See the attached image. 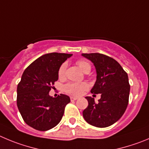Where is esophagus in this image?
Listing matches in <instances>:
<instances>
[{
    "instance_id": "esophagus-1",
    "label": "esophagus",
    "mask_w": 149,
    "mask_h": 149,
    "mask_svg": "<svg viewBox=\"0 0 149 149\" xmlns=\"http://www.w3.org/2000/svg\"><path fill=\"white\" fill-rule=\"evenodd\" d=\"M78 98H79L78 97H74V96L70 97V100H71V101H76V100H77Z\"/></svg>"
}]
</instances>
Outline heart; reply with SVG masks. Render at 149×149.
Wrapping results in <instances>:
<instances>
[{
    "mask_svg": "<svg viewBox=\"0 0 149 149\" xmlns=\"http://www.w3.org/2000/svg\"><path fill=\"white\" fill-rule=\"evenodd\" d=\"M76 65L84 73H89L91 70V65L86 60H83V59L78 60L76 62ZM66 68V63H62L60 65L58 70V76L59 79H62L65 76ZM87 88H88V85L85 82H69L64 86V91L70 95H79L82 94L86 90H87Z\"/></svg>",
    "mask_w": 149,
    "mask_h": 149,
    "instance_id": "1",
    "label": "heart"
}]
</instances>
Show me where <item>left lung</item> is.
<instances>
[{
    "instance_id": "8db88e82",
    "label": "left lung",
    "mask_w": 149,
    "mask_h": 149,
    "mask_svg": "<svg viewBox=\"0 0 149 149\" xmlns=\"http://www.w3.org/2000/svg\"><path fill=\"white\" fill-rule=\"evenodd\" d=\"M82 56L90 59L96 69L97 79L91 93H101L97 103L93 98L86 97L88 106L83 111V117L92 126L107 127L121 118L128 106L130 91L128 75L118 62L108 56L99 53Z\"/></svg>"
}]
</instances>
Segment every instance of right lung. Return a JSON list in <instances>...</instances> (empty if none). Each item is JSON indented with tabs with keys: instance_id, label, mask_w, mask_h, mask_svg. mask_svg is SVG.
<instances>
[{
	"instance_id": "1",
	"label": "right lung",
	"mask_w": 149,
	"mask_h": 149,
	"mask_svg": "<svg viewBox=\"0 0 149 149\" xmlns=\"http://www.w3.org/2000/svg\"><path fill=\"white\" fill-rule=\"evenodd\" d=\"M71 56L61 53L45 54L23 72L17 89V105L25 123L31 127L47 131L62 120L70 98L64 94L53 98L49 91L58 80L60 65Z\"/></svg>"
}]
</instances>
